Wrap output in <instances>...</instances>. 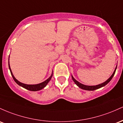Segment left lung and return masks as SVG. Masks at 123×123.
<instances>
[{
    "mask_svg": "<svg viewBox=\"0 0 123 123\" xmlns=\"http://www.w3.org/2000/svg\"><path fill=\"white\" fill-rule=\"evenodd\" d=\"M116 68H117V67H116L115 70L114 71V73H113V74L111 75V76L110 77V78L107 80V81H106L105 82H103V83H102V84H99V85H95V86H88V85H83V84L80 83V82H78V81H77L76 80L74 79V78H73V76H72V79L73 81H74V82H75V84L77 85V86H79V87L80 88H81V89H84V90H87V91H94V90H96V89H99V88H100L101 87H103V86H105L106 84H108L109 82L110 81V80L112 79L113 77L114 76V74H115V72H116Z\"/></svg>",
    "mask_w": 123,
    "mask_h": 123,
    "instance_id": "left-lung-1",
    "label": "left lung"
}]
</instances>
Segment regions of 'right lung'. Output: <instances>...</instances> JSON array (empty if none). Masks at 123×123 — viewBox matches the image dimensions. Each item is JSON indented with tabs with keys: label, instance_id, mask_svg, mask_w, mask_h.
<instances>
[{
	"label": "right lung",
	"instance_id": "1",
	"mask_svg": "<svg viewBox=\"0 0 123 123\" xmlns=\"http://www.w3.org/2000/svg\"><path fill=\"white\" fill-rule=\"evenodd\" d=\"M9 67L10 71L11 74H12V77H13V80H14L15 82H16V83L18 84V85H20V86H22V87H23L24 88H25V89H28V90H29V91H39V90H41V89H43L44 87H45V86H46V85L48 84V82H49V81H50L51 78H52V75H53V74H52V75H51V76L49 77L48 79H47L46 81H45L44 82H42V83H40L38 84H35V85H27V84L21 83V82H20V81H18L17 80H16V78H15V77H14L13 73H12V70H11L10 67L9 62Z\"/></svg>",
	"mask_w": 123,
	"mask_h": 123
}]
</instances>
